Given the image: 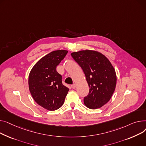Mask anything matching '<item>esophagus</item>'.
<instances>
[{"mask_svg": "<svg viewBox=\"0 0 146 146\" xmlns=\"http://www.w3.org/2000/svg\"><path fill=\"white\" fill-rule=\"evenodd\" d=\"M71 87L73 88V89H75L76 88V85L75 84H73L72 85H71Z\"/></svg>", "mask_w": 146, "mask_h": 146, "instance_id": "34e87169", "label": "esophagus"}]
</instances>
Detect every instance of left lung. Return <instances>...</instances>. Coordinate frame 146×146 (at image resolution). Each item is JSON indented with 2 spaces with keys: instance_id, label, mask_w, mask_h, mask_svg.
I'll use <instances>...</instances> for the list:
<instances>
[{
  "instance_id": "8db88e82",
  "label": "left lung",
  "mask_w": 146,
  "mask_h": 146,
  "mask_svg": "<svg viewBox=\"0 0 146 146\" xmlns=\"http://www.w3.org/2000/svg\"><path fill=\"white\" fill-rule=\"evenodd\" d=\"M75 61L81 67L86 77L90 91L84 98L85 106L97 109L110 101L114 92L117 76L114 67L102 54L85 50L71 54Z\"/></svg>"
}]
</instances>
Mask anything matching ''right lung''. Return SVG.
<instances>
[{
    "label": "right lung",
    "mask_w": 146,
    "mask_h": 146,
    "mask_svg": "<svg viewBox=\"0 0 146 146\" xmlns=\"http://www.w3.org/2000/svg\"><path fill=\"white\" fill-rule=\"evenodd\" d=\"M67 53L65 50L52 51L42 57L29 74V88L33 98L38 104L49 111L61 107L69 91L62 84V75L56 70Z\"/></svg>",
    "instance_id": "add662e5"
}]
</instances>
